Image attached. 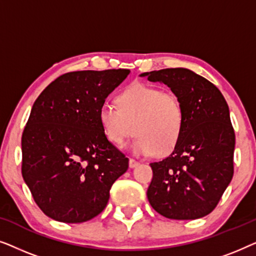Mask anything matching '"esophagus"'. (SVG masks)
<instances>
[{
    "label": "esophagus",
    "instance_id": "34e87169",
    "mask_svg": "<svg viewBox=\"0 0 256 256\" xmlns=\"http://www.w3.org/2000/svg\"><path fill=\"white\" fill-rule=\"evenodd\" d=\"M140 164V162H138V160H135L134 158H130L129 160V168H136Z\"/></svg>",
    "mask_w": 256,
    "mask_h": 256
}]
</instances>
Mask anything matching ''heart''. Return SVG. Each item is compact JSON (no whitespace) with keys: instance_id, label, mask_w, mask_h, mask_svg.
<instances>
[{"instance_id":"heart-1","label":"heart","mask_w":256,"mask_h":256,"mask_svg":"<svg viewBox=\"0 0 256 256\" xmlns=\"http://www.w3.org/2000/svg\"><path fill=\"white\" fill-rule=\"evenodd\" d=\"M118 106L104 104L99 121L108 141L124 146L138 134L132 148L140 155H166L180 141L184 128V108L180 100L162 88L132 84L118 94Z\"/></svg>"}]
</instances>
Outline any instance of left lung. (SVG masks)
Returning <instances> with one entry per match:
<instances>
[{
	"instance_id": "8db88e82",
	"label": "left lung",
	"mask_w": 256,
	"mask_h": 256,
	"mask_svg": "<svg viewBox=\"0 0 256 256\" xmlns=\"http://www.w3.org/2000/svg\"><path fill=\"white\" fill-rule=\"evenodd\" d=\"M166 85L184 108V128L174 152L150 164L146 196L169 219H198L211 213L233 177L236 134L222 92L204 76L183 68L144 72Z\"/></svg>"
}]
</instances>
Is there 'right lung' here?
I'll return each mask as SVG.
<instances>
[{
    "instance_id": "obj_1",
    "label": "right lung",
    "mask_w": 256,
    "mask_h": 256,
    "mask_svg": "<svg viewBox=\"0 0 256 256\" xmlns=\"http://www.w3.org/2000/svg\"><path fill=\"white\" fill-rule=\"evenodd\" d=\"M129 73H65L34 101L22 135V176L51 219L76 224L96 216L127 171L129 160L107 140L99 110Z\"/></svg>"
}]
</instances>
